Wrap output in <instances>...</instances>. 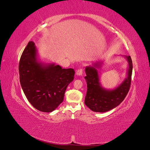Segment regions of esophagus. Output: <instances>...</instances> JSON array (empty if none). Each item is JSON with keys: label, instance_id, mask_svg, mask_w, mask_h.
I'll return each mask as SVG.
<instances>
[{"label": "esophagus", "instance_id": "obj_1", "mask_svg": "<svg viewBox=\"0 0 150 150\" xmlns=\"http://www.w3.org/2000/svg\"><path fill=\"white\" fill-rule=\"evenodd\" d=\"M83 73V68H79V69L76 71V75L77 76H82Z\"/></svg>", "mask_w": 150, "mask_h": 150}]
</instances>
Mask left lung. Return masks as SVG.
<instances>
[{"instance_id":"left-lung-1","label":"left lung","mask_w":150,"mask_h":150,"mask_svg":"<svg viewBox=\"0 0 150 150\" xmlns=\"http://www.w3.org/2000/svg\"><path fill=\"white\" fill-rule=\"evenodd\" d=\"M128 62L127 76L125 80L113 89L103 88L99 81L98 69L101 67L103 62L94 63L93 66L85 68L84 77L87 84V93L84 103L91 110L94 112H104L112 110L120 104L128 94L131 81L133 63L129 56H125Z\"/></svg>"}]
</instances>
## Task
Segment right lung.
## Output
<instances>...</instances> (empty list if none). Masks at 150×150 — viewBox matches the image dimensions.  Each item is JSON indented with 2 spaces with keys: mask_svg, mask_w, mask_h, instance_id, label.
Instances as JSON below:
<instances>
[{
  "mask_svg": "<svg viewBox=\"0 0 150 150\" xmlns=\"http://www.w3.org/2000/svg\"><path fill=\"white\" fill-rule=\"evenodd\" d=\"M20 83L27 99L42 112H52L64 100L67 86L74 79L72 68L62 69L54 63L39 61L35 43L30 41L22 52L19 66Z\"/></svg>",
  "mask_w": 150,
  "mask_h": 150,
  "instance_id": "1",
  "label": "right lung"
}]
</instances>
